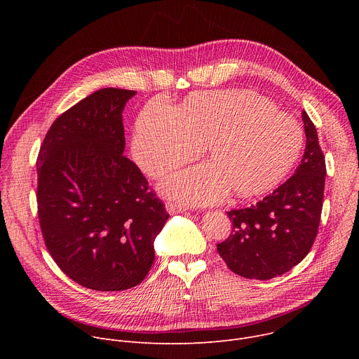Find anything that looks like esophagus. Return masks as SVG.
Segmentation results:
<instances>
[{"label": "esophagus", "mask_w": 359, "mask_h": 359, "mask_svg": "<svg viewBox=\"0 0 359 359\" xmlns=\"http://www.w3.org/2000/svg\"><path fill=\"white\" fill-rule=\"evenodd\" d=\"M166 210L169 215H179V213H184L186 212V206H183V204H179V203H175V201H169L166 203Z\"/></svg>", "instance_id": "esophagus-1"}]
</instances>
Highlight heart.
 <instances>
[{"label":"heart","mask_w":359,"mask_h":359,"mask_svg":"<svg viewBox=\"0 0 359 359\" xmlns=\"http://www.w3.org/2000/svg\"><path fill=\"white\" fill-rule=\"evenodd\" d=\"M209 159L170 175L165 194L194 204H210L230 190L259 196L288 173L302 147L298 122L270 100L245 89L203 92L172 109L151 102L139 115L132 156L143 173L159 177L198 156Z\"/></svg>","instance_id":"heart-1"}]
</instances>
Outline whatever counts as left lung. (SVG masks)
Returning <instances> with one entry per match:
<instances>
[{
    "label": "left lung",
    "mask_w": 359,
    "mask_h": 359,
    "mask_svg": "<svg viewBox=\"0 0 359 359\" xmlns=\"http://www.w3.org/2000/svg\"><path fill=\"white\" fill-rule=\"evenodd\" d=\"M301 115L306 144L295 173L255 206L227 213L233 230L217 251L241 277L283 276L302 262L316 240L327 169L317 129L305 111Z\"/></svg>",
    "instance_id": "obj_1"
}]
</instances>
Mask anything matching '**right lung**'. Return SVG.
Segmentation results:
<instances>
[{"instance_id":"add662e5","label":"right lung","mask_w":359,"mask_h":359,"mask_svg":"<svg viewBox=\"0 0 359 359\" xmlns=\"http://www.w3.org/2000/svg\"><path fill=\"white\" fill-rule=\"evenodd\" d=\"M135 95L104 88L78 102L49 128L36 161L46 248L69 278L96 291L137 285L169 219L139 168L122 156V112Z\"/></svg>"}]
</instances>
